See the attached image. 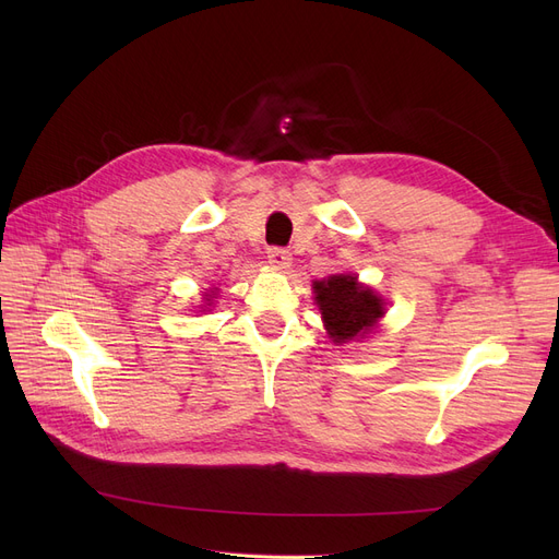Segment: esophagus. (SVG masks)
<instances>
[{
  "mask_svg": "<svg viewBox=\"0 0 559 559\" xmlns=\"http://www.w3.org/2000/svg\"><path fill=\"white\" fill-rule=\"evenodd\" d=\"M267 260L272 267H278V270H287L289 262H292V253L283 247H272L267 249Z\"/></svg>",
  "mask_w": 559,
  "mask_h": 559,
  "instance_id": "1",
  "label": "esophagus"
}]
</instances>
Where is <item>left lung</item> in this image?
<instances>
[{"instance_id": "8db88e82", "label": "left lung", "mask_w": 559, "mask_h": 559, "mask_svg": "<svg viewBox=\"0 0 559 559\" xmlns=\"http://www.w3.org/2000/svg\"><path fill=\"white\" fill-rule=\"evenodd\" d=\"M317 306L326 321L333 342H346L365 335L378 317L383 314V301L371 289L356 283V276H331L314 283Z\"/></svg>"}]
</instances>
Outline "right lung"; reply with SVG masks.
I'll use <instances>...</instances> for the list:
<instances>
[{
	"label": "right lung",
	"instance_id": "right-lung-1",
	"mask_svg": "<svg viewBox=\"0 0 559 559\" xmlns=\"http://www.w3.org/2000/svg\"><path fill=\"white\" fill-rule=\"evenodd\" d=\"M209 301H211V299H209Z\"/></svg>",
	"mask_w": 559,
	"mask_h": 559
}]
</instances>
